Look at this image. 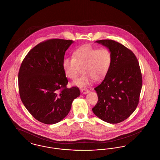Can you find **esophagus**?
I'll return each instance as SVG.
<instances>
[{"label": "esophagus", "instance_id": "34e87169", "mask_svg": "<svg viewBox=\"0 0 160 160\" xmlns=\"http://www.w3.org/2000/svg\"><path fill=\"white\" fill-rule=\"evenodd\" d=\"M80 91L82 92L83 93H86L89 92V90L87 89H85V88H81Z\"/></svg>", "mask_w": 160, "mask_h": 160}]
</instances>
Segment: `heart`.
Here are the masks:
<instances>
[{
  "label": "heart",
  "instance_id": "b5f03b06",
  "mask_svg": "<svg viewBox=\"0 0 160 160\" xmlns=\"http://www.w3.org/2000/svg\"><path fill=\"white\" fill-rule=\"evenodd\" d=\"M112 64V54L108 48L85 46L77 48L72 53V58H65L62 61V68L65 76L72 80L76 79L82 69L83 74L74 84L84 87L89 85L93 80L98 82L104 78Z\"/></svg>",
  "mask_w": 160,
  "mask_h": 160
}]
</instances>
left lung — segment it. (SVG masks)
I'll list each match as a JSON object with an SVG mask.
<instances>
[{"mask_svg":"<svg viewBox=\"0 0 160 160\" xmlns=\"http://www.w3.org/2000/svg\"><path fill=\"white\" fill-rule=\"evenodd\" d=\"M112 54V64L103 81L95 88L98 102L92 108L101 120L118 123L127 119L137 108L142 86L139 63L134 53L112 39L98 40Z\"/></svg>","mask_w":160,"mask_h":160,"instance_id":"left-lung-1","label":"left lung"}]
</instances>
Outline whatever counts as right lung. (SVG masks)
I'll return each instance as SVG.
<instances>
[{
    "label": "right lung",
    "instance_id": "add662e5",
    "mask_svg": "<svg viewBox=\"0 0 160 160\" xmlns=\"http://www.w3.org/2000/svg\"><path fill=\"white\" fill-rule=\"evenodd\" d=\"M72 40L50 39L39 43L24 58L19 69L18 90L24 106L37 121L60 122L68 114L80 92L67 88L62 61Z\"/></svg>",
    "mask_w": 160,
    "mask_h": 160
}]
</instances>
